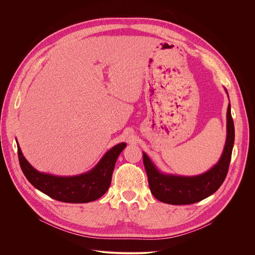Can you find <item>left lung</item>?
<instances>
[{
    "label": "left lung",
    "mask_w": 255,
    "mask_h": 255,
    "mask_svg": "<svg viewBox=\"0 0 255 255\" xmlns=\"http://www.w3.org/2000/svg\"><path fill=\"white\" fill-rule=\"evenodd\" d=\"M225 91L227 93L226 89ZM234 137V123L229 103L227 108V137L222 155L219 161L206 172L193 176L161 172L148 155L143 152L144 167L147 173L150 191L154 198L170 205H190L213 195L221 187L227 175Z\"/></svg>",
    "instance_id": "8db88e82"
}]
</instances>
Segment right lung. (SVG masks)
Segmentation results:
<instances>
[{"label": "right lung", "instance_id": "right-lung-1", "mask_svg": "<svg viewBox=\"0 0 255 255\" xmlns=\"http://www.w3.org/2000/svg\"><path fill=\"white\" fill-rule=\"evenodd\" d=\"M17 142L20 166L29 183L48 197L64 203H89L101 198L111 185L119 154L126 147L122 142L108 150L89 171L70 176L53 175L35 169L24 157Z\"/></svg>", "mask_w": 255, "mask_h": 255}]
</instances>
